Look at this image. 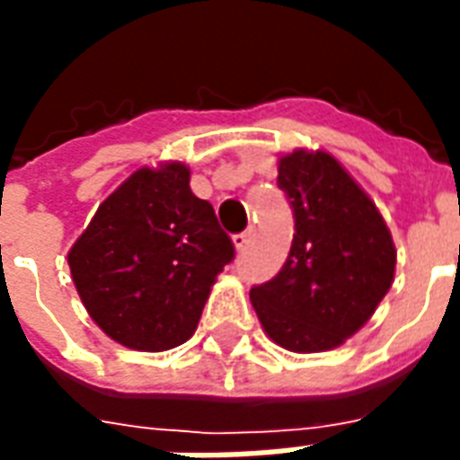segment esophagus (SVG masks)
I'll return each instance as SVG.
<instances>
[{
    "label": "esophagus",
    "instance_id": "34e87169",
    "mask_svg": "<svg viewBox=\"0 0 460 460\" xmlns=\"http://www.w3.org/2000/svg\"><path fill=\"white\" fill-rule=\"evenodd\" d=\"M249 239H251V229L249 231H241V234H234V246H236V251L246 249V243H249Z\"/></svg>",
    "mask_w": 460,
    "mask_h": 460
}]
</instances>
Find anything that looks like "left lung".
Returning <instances> with one entry per match:
<instances>
[{"label":"left lung","instance_id":"1","mask_svg":"<svg viewBox=\"0 0 460 460\" xmlns=\"http://www.w3.org/2000/svg\"><path fill=\"white\" fill-rule=\"evenodd\" d=\"M296 234L283 269L251 288L261 325L290 352H325L352 338L392 288L396 251L375 201L328 152L280 157Z\"/></svg>","mask_w":460,"mask_h":460}]
</instances>
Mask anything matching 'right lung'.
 I'll return each mask as SVG.
<instances>
[{
  "label": "right lung",
  "instance_id": "1",
  "mask_svg": "<svg viewBox=\"0 0 460 460\" xmlns=\"http://www.w3.org/2000/svg\"><path fill=\"white\" fill-rule=\"evenodd\" d=\"M234 243L181 162L142 167L98 207L68 251L88 315L115 342L164 352L194 335Z\"/></svg>",
  "mask_w": 460,
  "mask_h": 460
}]
</instances>
